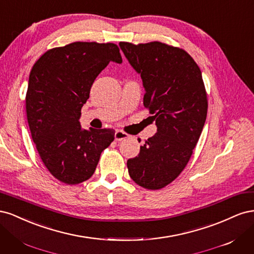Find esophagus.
<instances>
[{
	"mask_svg": "<svg viewBox=\"0 0 254 254\" xmlns=\"http://www.w3.org/2000/svg\"><path fill=\"white\" fill-rule=\"evenodd\" d=\"M128 134L126 132L123 131V130H117L115 131V141H122V140H125V139H128Z\"/></svg>",
	"mask_w": 254,
	"mask_h": 254,
	"instance_id": "34e87169",
	"label": "esophagus"
}]
</instances>
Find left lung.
<instances>
[{"mask_svg":"<svg viewBox=\"0 0 254 254\" xmlns=\"http://www.w3.org/2000/svg\"><path fill=\"white\" fill-rule=\"evenodd\" d=\"M120 47L141 75L143 104L158 127L139 156L127 161L128 173L140 187L160 190L187 166L204 126L207 95L201 71L186 51L162 42Z\"/></svg>","mask_w":254,"mask_h":254,"instance_id":"1","label":"left lung"}]
</instances>
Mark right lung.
Here are the masks:
<instances>
[{"label":"right lung","instance_id":"1","mask_svg":"<svg viewBox=\"0 0 254 254\" xmlns=\"http://www.w3.org/2000/svg\"><path fill=\"white\" fill-rule=\"evenodd\" d=\"M110 61L121 64L114 43L73 42L45 52L29 74L27 122L48 171L65 184L94 174L101 153L114 140L113 129H81V107L95 78Z\"/></svg>","mask_w":254,"mask_h":254}]
</instances>
